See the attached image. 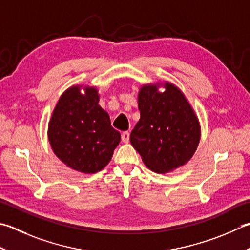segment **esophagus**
Returning <instances> with one entry per match:
<instances>
[{
    "instance_id": "obj_1",
    "label": "esophagus",
    "mask_w": 250,
    "mask_h": 250,
    "mask_svg": "<svg viewBox=\"0 0 250 250\" xmlns=\"http://www.w3.org/2000/svg\"><path fill=\"white\" fill-rule=\"evenodd\" d=\"M121 140H122V142H124V143H129V141H130V133H129L128 131L122 132Z\"/></svg>"
}]
</instances>
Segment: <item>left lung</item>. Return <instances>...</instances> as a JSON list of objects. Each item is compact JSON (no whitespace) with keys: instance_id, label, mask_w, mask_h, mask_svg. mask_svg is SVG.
Returning <instances> with one entry per match:
<instances>
[{"instance_id":"left-lung-1","label":"left lung","mask_w":250,"mask_h":250,"mask_svg":"<svg viewBox=\"0 0 250 250\" xmlns=\"http://www.w3.org/2000/svg\"><path fill=\"white\" fill-rule=\"evenodd\" d=\"M145 85L139 93L141 118L130 135V142L143 163L157 173L183 166L197 148L200 129L197 117L183 93L171 83Z\"/></svg>"}]
</instances>
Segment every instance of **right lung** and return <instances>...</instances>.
<instances>
[{
  "instance_id": "1",
  "label": "right lung",
  "mask_w": 250,
  "mask_h": 250,
  "mask_svg": "<svg viewBox=\"0 0 250 250\" xmlns=\"http://www.w3.org/2000/svg\"><path fill=\"white\" fill-rule=\"evenodd\" d=\"M94 87L72 86L61 96L48 125L54 153L68 167L83 173H96L109 163L120 142L109 115L99 105Z\"/></svg>"
}]
</instances>
